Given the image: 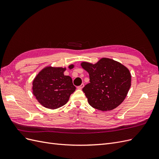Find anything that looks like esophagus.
Here are the masks:
<instances>
[{"label": "esophagus", "mask_w": 159, "mask_h": 159, "mask_svg": "<svg viewBox=\"0 0 159 159\" xmlns=\"http://www.w3.org/2000/svg\"><path fill=\"white\" fill-rule=\"evenodd\" d=\"M84 84H81V85L78 86V87L77 88H78V89H82V88H84Z\"/></svg>", "instance_id": "obj_1"}]
</instances>
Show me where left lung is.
<instances>
[{
  "instance_id": "1",
  "label": "left lung",
  "mask_w": 159,
  "mask_h": 159,
  "mask_svg": "<svg viewBox=\"0 0 159 159\" xmlns=\"http://www.w3.org/2000/svg\"><path fill=\"white\" fill-rule=\"evenodd\" d=\"M81 66L89 75V83L82 90L91 107L103 111L116 108L123 102L131 81L125 66L105 57L95 64L82 62Z\"/></svg>"
}]
</instances>
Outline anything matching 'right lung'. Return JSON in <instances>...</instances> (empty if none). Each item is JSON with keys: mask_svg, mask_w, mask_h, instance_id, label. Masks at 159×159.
I'll use <instances>...</instances> for the list:
<instances>
[{"mask_svg": "<svg viewBox=\"0 0 159 159\" xmlns=\"http://www.w3.org/2000/svg\"><path fill=\"white\" fill-rule=\"evenodd\" d=\"M74 68L73 65L69 68ZM66 68H48L42 70L33 81V93L43 106L54 109L64 105L75 87L69 75H64Z\"/></svg>", "mask_w": 159, "mask_h": 159, "instance_id": "1", "label": "right lung"}]
</instances>
